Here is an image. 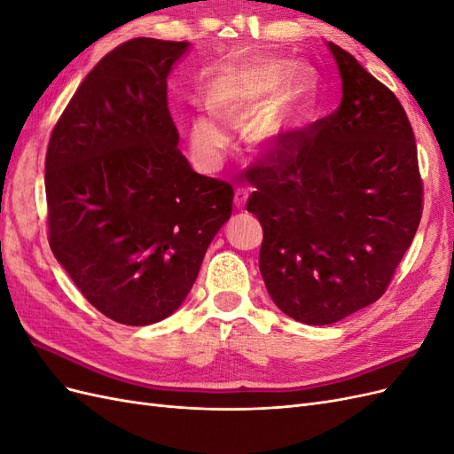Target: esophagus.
Here are the masks:
<instances>
[{"mask_svg": "<svg viewBox=\"0 0 454 454\" xmlns=\"http://www.w3.org/2000/svg\"><path fill=\"white\" fill-rule=\"evenodd\" d=\"M246 200H248V191L242 189V187H239V189L235 191V206H237L239 210H244Z\"/></svg>", "mask_w": 454, "mask_h": 454, "instance_id": "obj_1", "label": "esophagus"}]
</instances>
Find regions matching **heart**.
I'll return each instance as SVG.
<instances>
[{
    "label": "heart",
    "mask_w": 454,
    "mask_h": 454,
    "mask_svg": "<svg viewBox=\"0 0 454 454\" xmlns=\"http://www.w3.org/2000/svg\"><path fill=\"white\" fill-rule=\"evenodd\" d=\"M305 75L286 60H250L219 72L208 87L210 107L195 109L187 122L193 159L206 170L223 162L229 127L248 123L246 136L263 151H280L295 127Z\"/></svg>",
    "instance_id": "1"
}]
</instances>
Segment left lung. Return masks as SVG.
<instances>
[{
    "mask_svg": "<svg viewBox=\"0 0 454 454\" xmlns=\"http://www.w3.org/2000/svg\"><path fill=\"white\" fill-rule=\"evenodd\" d=\"M342 81L332 115L292 132L248 170V212L263 227L259 270L284 314L309 325L347 318L387 290L415 239L422 182L395 94L329 41Z\"/></svg>",
    "mask_w": 454,
    "mask_h": 454,
    "instance_id": "8db88e82",
    "label": "left lung"
}]
</instances>
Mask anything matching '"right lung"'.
<instances>
[{
	"mask_svg": "<svg viewBox=\"0 0 454 454\" xmlns=\"http://www.w3.org/2000/svg\"><path fill=\"white\" fill-rule=\"evenodd\" d=\"M189 47L136 37L107 52L51 134V250L119 324L168 318L232 212V187L197 174L177 147L167 77Z\"/></svg>",
	"mask_w": 454,
	"mask_h": 454,
	"instance_id": "right-lung-1",
	"label": "right lung"
}]
</instances>
